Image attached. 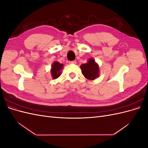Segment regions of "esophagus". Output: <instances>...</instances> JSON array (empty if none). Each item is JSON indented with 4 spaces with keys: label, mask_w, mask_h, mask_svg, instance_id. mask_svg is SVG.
I'll return each instance as SVG.
<instances>
[{
    "label": "esophagus",
    "mask_w": 148,
    "mask_h": 148,
    "mask_svg": "<svg viewBox=\"0 0 148 148\" xmlns=\"http://www.w3.org/2000/svg\"><path fill=\"white\" fill-rule=\"evenodd\" d=\"M77 62H76V61H70L69 62V64H75Z\"/></svg>",
    "instance_id": "obj_1"
}]
</instances>
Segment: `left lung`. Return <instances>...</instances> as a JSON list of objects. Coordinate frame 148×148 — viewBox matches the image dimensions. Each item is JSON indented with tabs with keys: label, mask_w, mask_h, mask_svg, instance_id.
<instances>
[{
	"label": "left lung",
	"mask_w": 148,
	"mask_h": 148,
	"mask_svg": "<svg viewBox=\"0 0 148 148\" xmlns=\"http://www.w3.org/2000/svg\"><path fill=\"white\" fill-rule=\"evenodd\" d=\"M82 73L84 77L89 80H95L99 76V66L95 60L90 58L87 63L80 65Z\"/></svg>",
	"instance_id": "1"
}]
</instances>
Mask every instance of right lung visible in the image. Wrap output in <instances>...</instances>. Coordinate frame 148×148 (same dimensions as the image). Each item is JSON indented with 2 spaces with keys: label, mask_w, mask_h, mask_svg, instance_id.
Returning <instances> with one entry per match:
<instances>
[{
  "label": "right lung",
  "mask_w": 148,
  "mask_h": 148,
  "mask_svg": "<svg viewBox=\"0 0 148 148\" xmlns=\"http://www.w3.org/2000/svg\"><path fill=\"white\" fill-rule=\"evenodd\" d=\"M63 64H60L57 61H54L52 64L51 74L53 79H55L60 77L62 73L61 70L63 69Z\"/></svg>",
  "instance_id": "right-lung-1"
}]
</instances>
